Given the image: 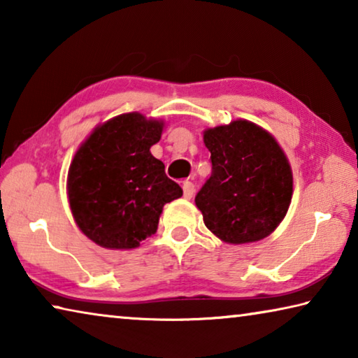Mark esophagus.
<instances>
[{
  "instance_id": "obj_1",
  "label": "esophagus",
  "mask_w": 358,
  "mask_h": 358,
  "mask_svg": "<svg viewBox=\"0 0 358 358\" xmlns=\"http://www.w3.org/2000/svg\"><path fill=\"white\" fill-rule=\"evenodd\" d=\"M194 191H196V187H194L191 181H183V197L185 199H191L194 196Z\"/></svg>"
}]
</instances>
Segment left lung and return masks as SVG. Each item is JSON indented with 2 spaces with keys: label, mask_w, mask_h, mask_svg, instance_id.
Wrapping results in <instances>:
<instances>
[{
  "label": "left lung",
  "mask_w": 358,
  "mask_h": 358,
  "mask_svg": "<svg viewBox=\"0 0 358 358\" xmlns=\"http://www.w3.org/2000/svg\"><path fill=\"white\" fill-rule=\"evenodd\" d=\"M211 177L196 205L211 234L224 243H254L268 237L286 216L294 177L281 145L248 120L203 131Z\"/></svg>",
  "instance_id": "8db88e82"
}]
</instances>
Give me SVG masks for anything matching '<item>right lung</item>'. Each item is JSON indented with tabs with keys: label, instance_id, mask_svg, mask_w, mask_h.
I'll list each match as a JSON object with an SVG mask.
<instances>
[{
	"label": "right lung",
	"instance_id": "1",
	"mask_svg": "<svg viewBox=\"0 0 358 358\" xmlns=\"http://www.w3.org/2000/svg\"><path fill=\"white\" fill-rule=\"evenodd\" d=\"M164 121L138 112L96 126L72 157L66 192L83 235L107 250H134L155 235L164 205L183 196L150 148Z\"/></svg>",
	"mask_w": 358,
	"mask_h": 358
}]
</instances>
